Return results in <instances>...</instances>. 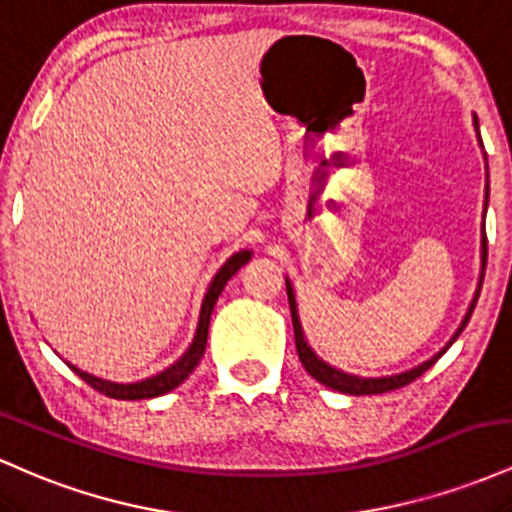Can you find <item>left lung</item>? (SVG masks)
I'll use <instances>...</instances> for the list:
<instances>
[{"mask_svg":"<svg viewBox=\"0 0 512 512\" xmlns=\"http://www.w3.org/2000/svg\"><path fill=\"white\" fill-rule=\"evenodd\" d=\"M474 127H477V132H479V122H477V117H474ZM479 144H481V137H479ZM486 199H489V180H486ZM484 269H486V226H484V245H481V279H479V289H477V296H474L472 305H469L467 315H464V320H462L460 330L455 332V337L450 339L448 346H445V349L440 351V354L433 356L431 361L421 363V366L411 368V370H407V373L392 375V378H354V375H346V373H342V370H337V368L327 366L325 361H320V358H317V356L313 354V349H310L308 342H305L303 330H301V322H298L296 298H293V289H291V284H289V281H286V293H289L291 320H293V334H296V351H298V358H301L303 368L308 370L310 375H313V378L317 380V383H322V385L332 387V390L344 392V395H383V392L399 390V387H404V385L414 383V380L419 378L421 373H426V370L431 368L433 363H436L438 358L443 356L445 351L450 349V344L455 342V339L460 337V332L464 330V327H467L469 317H472V313H474V305H477V298H479L481 284H484Z\"/></svg>","mask_w":512,"mask_h":512,"instance_id":"left-lung-1","label":"left lung"}]
</instances>
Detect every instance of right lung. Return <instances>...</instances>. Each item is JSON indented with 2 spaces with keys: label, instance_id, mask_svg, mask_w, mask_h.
Instances as JSON below:
<instances>
[{
  "label": "right lung",
  "instance_id": "add662e5",
  "mask_svg": "<svg viewBox=\"0 0 512 512\" xmlns=\"http://www.w3.org/2000/svg\"><path fill=\"white\" fill-rule=\"evenodd\" d=\"M250 260V250H240L236 255L231 257L223 267L216 272L214 281H211L207 296H204V303H202V315H199V325H197V334H195V342H192L190 349L185 351V356L180 358L178 363H173V366L163 370V373L154 375V378H146L142 383H132V385H117V383H108V380H101V378H93V375L84 373V370L69 366L74 370L76 375H79L84 383H88L93 387V390H98L101 395L105 397H113V399H149V397H158V395H166V392L175 390L182 380L187 378V375L192 373V370L197 368V363L202 361L204 356V349H207V334H209V320H211V310H214L216 301H219L223 286H226V281L231 279L233 274L238 272L240 267H243L245 262Z\"/></svg>",
  "mask_w": 512,
  "mask_h": 512
}]
</instances>
